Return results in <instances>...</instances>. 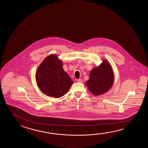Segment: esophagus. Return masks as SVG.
<instances>
[{
	"label": "esophagus",
	"mask_w": 148,
	"mask_h": 148,
	"mask_svg": "<svg viewBox=\"0 0 148 148\" xmlns=\"http://www.w3.org/2000/svg\"><path fill=\"white\" fill-rule=\"evenodd\" d=\"M77 82H80V83H82L83 82V80H82V78H79V79H78L77 80Z\"/></svg>",
	"instance_id": "1"
}]
</instances>
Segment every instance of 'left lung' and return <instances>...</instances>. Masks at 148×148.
<instances>
[{"label": "left lung", "instance_id": "obj_1", "mask_svg": "<svg viewBox=\"0 0 148 148\" xmlns=\"http://www.w3.org/2000/svg\"><path fill=\"white\" fill-rule=\"evenodd\" d=\"M114 81L112 66L108 61L103 60L99 66L91 71L86 85L93 95H99L108 91L112 87Z\"/></svg>", "mask_w": 148, "mask_h": 148}]
</instances>
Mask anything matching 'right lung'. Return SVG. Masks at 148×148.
<instances>
[{
    "label": "right lung",
    "instance_id": "obj_1",
    "mask_svg": "<svg viewBox=\"0 0 148 148\" xmlns=\"http://www.w3.org/2000/svg\"><path fill=\"white\" fill-rule=\"evenodd\" d=\"M36 79L44 94L56 98L66 95L73 84L63 70L62 61L53 54L47 56L40 64L36 70Z\"/></svg>",
    "mask_w": 148,
    "mask_h": 148
}]
</instances>
